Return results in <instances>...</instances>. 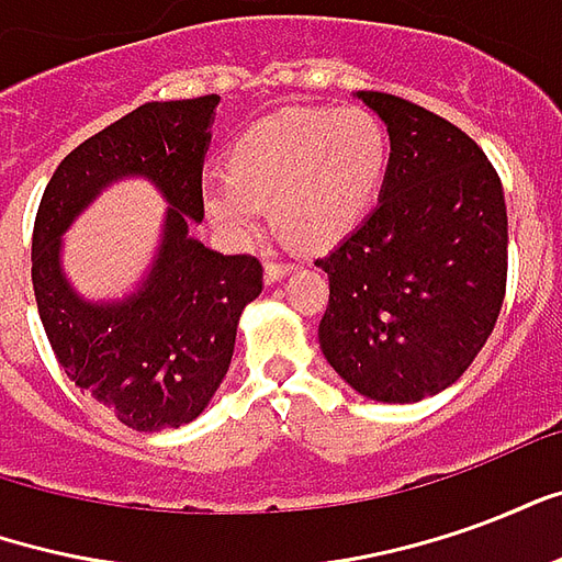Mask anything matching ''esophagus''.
Masks as SVG:
<instances>
[{
    "mask_svg": "<svg viewBox=\"0 0 562 562\" xmlns=\"http://www.w3.org/2000/svg\"><path fill=\"white\" fill-rule=\"evenodd\" d=\"M294 265H289V261H268L265 265V282L268 285H273V282H280L285 273H292Z\"/></svg>",
    "mask_w": 562,
    "mask_h": 562,
    "instance_id": "obj_1",
    "label": "esophagus"
}]
</instances>
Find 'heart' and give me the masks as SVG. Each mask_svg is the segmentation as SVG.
Instances as JSON below:
<instances>
[{
  "mask_svg": "<svg viewBox=\"0 0 562 562\" xmlns=\"http://www.w3.org/2000/svg\"><path fill=\"white\" fill-rule=\"evenodd\" d=\"M389 165V135L364 108H294L228 147V177L207 180V220L237 246L265 232V204L304 244H334L361 222Z\"/></svg>",
  "mask_w": 562,
  "mask_h": 562,
  "instance_id": "1",
  "label": "heart"
}]
</instances>
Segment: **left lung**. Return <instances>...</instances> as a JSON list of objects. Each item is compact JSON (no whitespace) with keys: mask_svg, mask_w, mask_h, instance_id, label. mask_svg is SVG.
I'll return each instance as SVG.
<instances>
[{"mask_svg":"<svg viewBox=\"0 0 562 562\" xmlns=\"http://www.w3.org/2000/svg\"><path fill=\"white\" fill-rule=\"evenodd\" d=\"M358 99L389 126V171L373 213L316 261L330 282L318 342L358 394L418 403L458 382L494 330L506 297V198L454 123L391 92Z\"/></svg>","mask_w":562,"mask_h":562,"instance_id":"8db88e82","label":"left lung"}]
</instances>
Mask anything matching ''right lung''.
Listing matches in <instances>:
<instances>
[{
	"instance_id": "obj_1",
	"label": "right lung",
	"mask_w": 562,
	"mask_h": 562,
	"mask_svg": "<svg viewBox=\"0 0 562 562\" xmlns=\"http://www.w3.org/2000/svg\"><path fill=\"white\" fill-rule=\"evenodd\" d=\"M220 95L147 102L59 161L32 232V289L66 376L132 430L180 427L228 373L237 322L261 294L256 256H222L189 234L204 220L201 168ZM147 176L172 204L157 261L135 295L90 305L67 285L58 237L108 182Z\"/></svg>"
}]
</instances>
